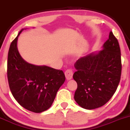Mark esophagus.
I'll return each instance as SVG.
<instances>
[{"label":"esophagus","instance_id":"34e87169","mask_svg":"<svg viewBox=\"0 0 130 130\" xmlns=\"http://www.w3.org/2000/svg\"><path fill=\"white\" fill-rule=\"evenodd\" d=\"M65 77H66L67 79L69 80L71 79L72 78V76H73V71H72V69H68L65 72Z\"/></svg>","mask_w":130,"mask_h":130}]
</instances>
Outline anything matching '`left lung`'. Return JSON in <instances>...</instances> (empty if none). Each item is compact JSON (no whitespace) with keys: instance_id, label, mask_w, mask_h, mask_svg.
Masks as SVG:
<instances>
[{"instance_id":"left-lung-1","label":"left lung","mask_w":130,"mask_h":130,"mask_svg":"<svg viewBox=\"0 0 130 130\" xmlns=\"http://www.w3.org/2000/svg\"><path fill=\"white\" fill-rule=\"evenodd\" d=\"M74 67L76 103L88 110L105 105L116 92L122 70L121 49L113 32H110L103 50L79 58Z\"/></svg>"}]
</instances>
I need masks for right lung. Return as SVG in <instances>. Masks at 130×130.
I'll list each match as a JSON object with an SVG mask.
<instances>
[{
    "instance_id": "add662e5",
    "label": "right lung",
    "mask_w": 130,
    "mask_h": 130,
    "mask_svg": "<svg viewBox=\"0 0 130 130\" xmlns=\"http://www.w3.org/2000/svg\"><path fill=\"white\" fill-rule=\"evenodd\" d=\"M11 42L8 56L9 88L22 107L35 113L45 111L51 106L65 76L61 70L47 66H36L24 61L17 48L18 37Z\"/></svg>"
}]
</instances>
